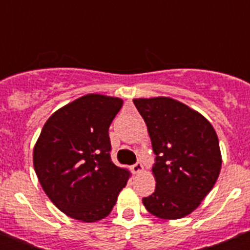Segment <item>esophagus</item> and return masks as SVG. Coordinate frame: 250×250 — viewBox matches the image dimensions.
<instances>
[{
    "label": "esophagus",
    "instance_id": "1",
    "mask_svg": "<svg viewBox=\"0 0 250 250\" xmlns=\"http://www.w3.org/2000/svg\"><path fill=\"white\" fill-rule=\"evenodd\" d=\"M131 169H132V173L138 174V173H141V171L144 170V167H143V164H141L140 161H138V163H135V164L132 165Z\"/></svg>",
    "mask_w": 250,
    "mask_h": 250
}]
</instances>
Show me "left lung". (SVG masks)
<instances>
[{
  "label": "left lung",
  "mask_w": 250,
  "mask_h": 250,
  "mask_svg": "<svg viewBox=\"0 0 250 250\" xmlns=\"http://www.w3.org/2000/svg\"><path fill=\"white\" fill-rule=\"evenodd\" d=\"M134 104L155 154V191L143 203L161 219L187 216L219 176L222 155L215 130L199 112L170 98L136 99Z\"/></svg>",
  "instance_id": "obj_1"
}]
</instances>
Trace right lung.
Wrapping results in <instances>:
<instances>
[{
	"mask_svg": "<svg viewBox=\"0 0 250 250\" xmlns=\"http://www.w3.org/2000/svg\"><path fill=\"white\" fill-rule=\"evenodd\" d=\"M123 100L90 94L51 115L34 149L40 184L60 210L86 223L104 219L129 180L111 161L109 127Z\"/></svg>",
	"mask_w": 250,
	"mask_h": 250,
	"instance_id": "1",
	"label": "right lung"
}]
</instances>
